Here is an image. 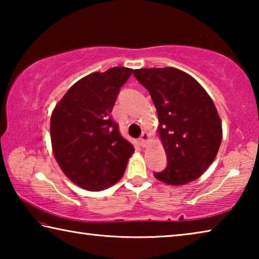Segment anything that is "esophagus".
I'll list each match as a JSON object with an SVG mask.
<instances>
[{
  "instance_id": "1",
  "label": "esophagus",
  "mask_w": 259,
  "mask_h": 259,
  "mask_svg": "<svg viewBox=\"0 0 259 259\" xmlns=\"http://www.w3.org/2000/svg\"><path fill=\"white\" fill-rule=\"evenodd\" d=\"M150 142V135L147 133H143L142 136H140L139 138V144L142 147H145L147 145V143Z\"/></svg>"
}]
</instances>
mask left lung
<instances>
[{"label": "left lung", "mask_w": 259, "mask_h": 259, "mask_svg": "<svg viewBox=\"0 0 259 259\" xmlns=\"http://www.w3.org/2000/svg\"><path fill=\"white\" fill-rule=\"evenodd\" d=\"M159 116V136L168 165L154 177L181 186L198 179L216 157L222 121L212 99L190 74L174 67L135 69Z\"/></svg>", "instance_id": "1"}]
</instances>
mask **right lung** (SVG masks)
Segmentation results:
<instances>
[{
	"label": "right lung",
	"instance_id": "1",
	"mask_svg": "<svg viewBox=\"0 0 259 259\" xmlns=\"http://www.w3.org/2000/svg\"><path fill=\"white\" fill-rule=\"evenodd\" d=\"M131 73L126 67L91 73L74 83L52 112L56 160L63 172L87 191H103L119 182L135 151L111 116Z\"/></svg>",
	"mask_w": 259,
	"mask_h": 259
}]
</instances>
